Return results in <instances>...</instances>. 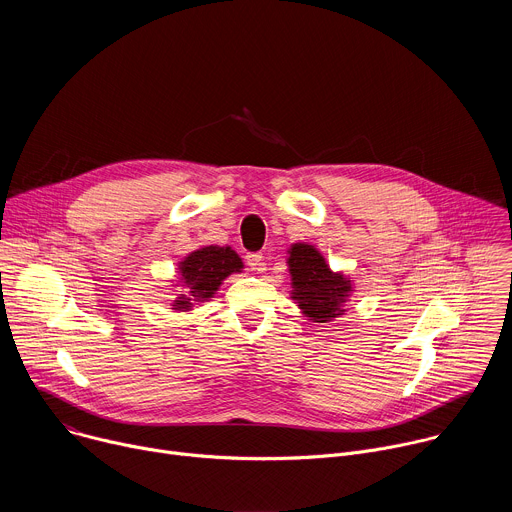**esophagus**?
Wrapping results in <instances>:
<instances>
[{
	"mask_svg": "<svg viewBox=\"0 0 512 512\" xmlns=\"http://www.w3.org/2000/svg\"><path fill=\"white\" fill-rule=\"evenodd\" d=\"M247 265L257 271V273H263L267 269V263H265V257L263 253H249L247 255Z\"/></svg>",
	"mask_w": 512,
	"mask_h": 512,
	"instance_id": "1",
	"label": "esophagus"
}]
</instances>
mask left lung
<instances>
[{"label":"left lung","instance_id":"obj_1","mask_svg":"<svg viewBox=\"0 0 512 512\" xmlns=\"http://www.w3.org/2000/svg\"><path fill=\"white\" fill-rule=\"evenodd\" d=\"M285 263L291 277L289 298L304 318L326 324L348 312L356 291L354 279L344 271H334L316 245L294 243L287 249Z\"/></svg>","mask_w":512,"mask_h":512}]
</instances>
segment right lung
<instances>
[{"label": "right lung", "instance_id": "obj_1", "mask_svg": "<svg viewBox=\"0 0 512 512\" xmlns=\"http://www.w3.org/2000/svg\"><path fill=\"white\" fill-rule=\"evenodd\" d=\"M243 269V259L229 245H202L190 251L178 261L176 279L170 283L172 289L180 291L170 310L192 312L196 304L210 302L223 281L233 273H243Z\"/></svg>", "mask_w": 512, "mask_h": 512}]
</instances>
